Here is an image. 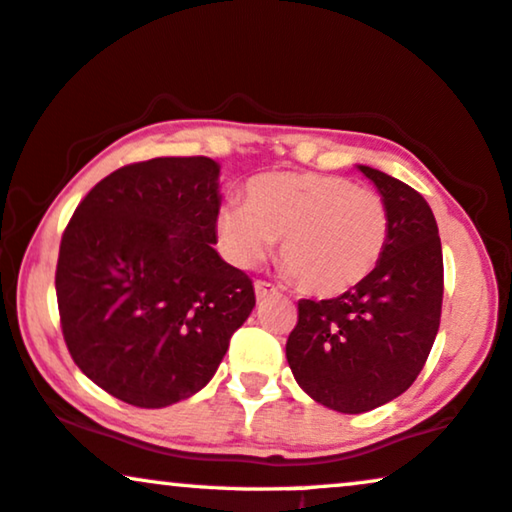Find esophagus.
I'll list each match as a JSON object with an SVG mask.
<instances>
[{"label":"esophagus","instance_id":"1","mask_svg":"<svg viewBox=\"0 0 512 512\" xmlns=\"http://www.w3.org/2000/svg\"><path fill=\"white\" fill-rule=\"evenodd\" d=\"M255 295L257 300H267L271 295H278V288H274L267 281H255Z\"/></svg>","mask_w":512,"mask_h":512}]
</instances>
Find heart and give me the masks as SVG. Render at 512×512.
<instances>
[{
    "label": "heart",
    "instance_id": "b5f03b06",
    "mask_svg": "<svg viewBox=\"0 0 512 512\" xmlns=\"http://www.w3.org/2000/svg\"><path fill=\"white\" fill-rule=\"evenodd\" d=\"M222 252L255 267L281 241L290 276L314 295H342L373 274L390 238V212L378 193L319 172L260 174L217 212Z\"/></svg>",
    "mask_w": 512,
    "mask_h": 512
}]
</instances>
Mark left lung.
<instances>
[{
	"mask_svg": "<svg viewBox=\"0 0 512 512\" xmlns=\"http://www.w3.org/2000/svg\"><path fill=\"white\" fill-rule=\"evenodd\" d=\"M390 212L380 264L333 300H300L286 342L297 385L340 413H364L406 392L423 371L439 331L442 241L428 200L409 184L357 165Z\"/></svg>",
	"mask_w": 512,
	"mask_h": 512,
	"instance_id": "8db88e82",
	"label": "left lung"
}]
</instances>
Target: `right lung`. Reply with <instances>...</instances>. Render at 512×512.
Returning <instances> with one entry per match:
<instances>
[{
  "label": "right lung",
  "mask_w": 512,
  "mask_h": 512,
  "mask_svg": "<svg viewBox=\"0 0 512 512\" xmlns=\"http://www.w3.org/2000/svg\"><path fill=\"white\" fill-rule=\"evenodd\" d=\"M219 163L120 167L77 205L56 267L63 338L120 401L163 409L210 383L255 290L217 245Z\"/></svg>",
  "instance_id": "right-lung-1"
}]
</instances>
